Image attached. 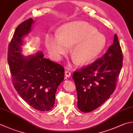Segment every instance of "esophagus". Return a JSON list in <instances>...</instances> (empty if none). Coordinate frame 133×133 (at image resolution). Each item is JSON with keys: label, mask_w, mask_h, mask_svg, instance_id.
Segmentation results:
<instances>
[{"label": "esophagus", "mask_w": 133, "mask_h": 133, "mask_svg": "<svg viewBox=\"0 0 133 133\" xmlns=\"http://www.w3.org/2000/svg\"><path fill=\"white\" fill-rule=\"evenodd\" d=\"M65 76H66L67 78H69L71 77V73H70V72L69 71H65Z\"/></svg>", "instance_id": "obj_1"}]
</instances>
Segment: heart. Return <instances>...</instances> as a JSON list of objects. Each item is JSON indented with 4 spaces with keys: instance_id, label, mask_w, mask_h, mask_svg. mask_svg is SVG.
<instances>
[{
    "instance_id": "1",
    "label": "heart",
    "mask_w": 133,
    "mask_h": 133,
    "mask_svg": "<svg viewBox=\"0 0 133 133\" xmlns=\"http://www.w3.org/2000/svg\"><path fill=\"white\" fill-rule=\"evenodd\" d=\"M58 35L49 36L45 46L56 60L71 45V55L79 65L89 64L97 58L106 45L105 38L89 23L83 21L67 23L59 29Z\"/></svg>"
}]
</instances>
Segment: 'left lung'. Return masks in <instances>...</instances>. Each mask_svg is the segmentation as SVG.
<instances>
[{
	"mask_svg": "<svg viewBox=\"0 0 133 133\" xmlns=\"http://www.w3.org/2000/svg\"><path fill=\"white\" fill-rule=\"evenodd\" d=\"M123 63V55L118 36L102 58L89 66L75 71L72 78L76 86L77 107L89 112L104 103L114 93Z\"/></svg>",
	"mask_w": 133,
	"mask_h": 133,
	"instance_id": "1",
	"label": "left lung"
}]
</instances>
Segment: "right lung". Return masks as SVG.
Wrapping results in <instances>:
<instances>
[{
  "mask_svg": "<svg viewBox=\"0 0 133 133\" xmlns=\"http://www.w3.org/2000/svg\"><path fill=\"white\" fill-rule=\"evenodd\" d=\"M32 18L18 26L9 44L8 62L18 94L33 108L48 111L54 107L56 89L64 77L61 64L44 58L41 51L29 56L22 52L23 39L32 30Z\"/></svg>",
  "mask_w": 133,
  "mask_h": 133,
  "instance_id": "1",
  "label": "right lung"
}]
</instances>
